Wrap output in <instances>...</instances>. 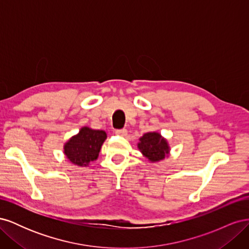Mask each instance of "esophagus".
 I'll return each mask as SVG.
<instances>
[{"label": "esophagus", "mask_w": 249, "mask_h": 249, "mask_svg": "<svg viewBox=\"0 0 249 249\" xmlns=\"http://www.w3.org/2000/svg\"><path fill=\"white\" fill-rule=\"evenodd\" d=\"M115 134L119 135V136H125L127 134L126 129H119V130H115Z\"/></svg>", "instance_id": "34e87169"}]
</instances>
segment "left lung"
<instances>
[{"mask_svg": "<svg viewBox=\"0 0 249 249\" xmlns=\"http://www.w3.org/2000/svg\"><path fill=\"white\" fill-rule=\"evenodd\" d=\"M141 153L152 162L163 160L169 152L167 141L159 133H146L140 138L138 144Z\"/></svg>", "mask_w": 249, "mask_h": 249, "instance_id": "1", "label": "left lung"}]
</instances>
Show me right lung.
<instances>
[{"mask_svg":"<svg viewBox=\"0 0 249 249\" xmlns=\"http://www.w3.org/2000/svg\"><path fill=\"white\" fill-rule=\"evenodd\" d=\"M106 138L107 134L104 131L82 127L80 133L64 145V154L74 165L87 166L90 162L97 159Z\"/></svg>","mask_w":249,"mask_h":249,"instance_id":"right-lung-1","label":"right lung"}]
</instances>
